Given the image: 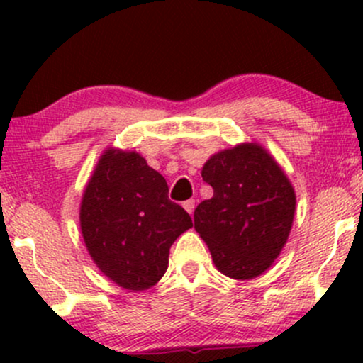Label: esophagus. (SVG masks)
I'll use <instances>...</instances> for the list:
<instances>
[{
  "instance_id": "esophagus-1",
  "label": "esophagus",
  "mask_w": 363,
  "mask_h": 363,
  "mask_svg": "<svg viewBox=\"0 0 363 363\" xmlns=\"http://www.w3.org/2000/svg\"><path fill=\"white\" fill-rule=\"evenodd\" d=\"M182 206H184V210L187 211V213L193 215V211H194V199H187V201L182 203Z\"/></svg>"
}]
</instances>
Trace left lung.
<instances>
[{
    "label": "left lung",
    "instance_id": "left-lung-1",
    "mask_svg": "<svg viewBox=\"0 0 363 363\" xmlns=\"http://www.w3.org/2000/svg\"><path fill=\"white\" fill-rule=\"evenodd\" d=\"M201 176L213 198L194 210V228L216 269L235 280L259 277L289 239L295 213L289 177L257 143L215 153Z\"/></svg>",
    "mask_w": 363,
    "mask_h": 363
}]
</instances>
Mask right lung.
I'll return each instance as SVG.
<instances>
[{"mask_svg":"<svg viewBox=\"0 0 363 363\" xmlns=\"http://www.w3.org/2000/svg\"><path fill=\"white\" fill-rule=\"evenodd\" d=\"M83 240L99 269L131 291L164 277L170 245L193 220L136 152L106 150L82 198Z\"/></svg>","mask_w":363,"mask_h":363,"instance_id":"right-lung-1","label":"right lung"}]
</instances>
